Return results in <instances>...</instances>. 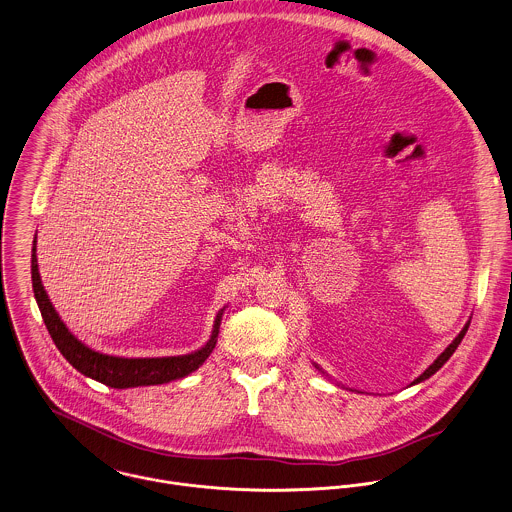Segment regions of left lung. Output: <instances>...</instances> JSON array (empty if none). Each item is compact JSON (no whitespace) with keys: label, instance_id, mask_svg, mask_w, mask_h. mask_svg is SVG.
Instances as JSON below:
<instances>
[{"label":"left lung","instance_id":"obj_1","mask_svg":"<svg viewBox=\"0 0 512 512\" xmlns=\"http://www.w3.org/2000/svg\"><path fill=\"white\" fill-rule=\"evenodd\" d=\"M469 324H471V320H469V322L463 326V330L457 334V338H455V340H453V342H451V344H449V346H447V348H445V350H443V352L437 356V360H435V362H433V364H431V366H429V368H427V370H425L421 376H417V378L411 382V386H415V384H419V382H423V380L431 378V376H433V374H435V372H437V370H439V368H441V366H443V364H445V362H447V360L453 356V352H455V350H457V346L461 344V340H463V336H465V332H467ZM314 368H318V366L314 364ZM318 370L322 372V368H318ZM322 374H324V372H322Z\"/></svg>","mask_w":512,"mask_h":512}]
</instances>
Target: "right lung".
Masks as SVG:
<instances>
[{
  "instance_id": "1",
  "label": "right lung",
  "mask_w": 512,
  "mask_h": 512,
  "mask_svg": "<svg viewBox=\"0 0 512 512\" xmlns=\"http://www.w3.org/2000/svg\"><path fill=\"white\" fill-rule=\"evenodd\" d=\"M35 243H37V235L31 249V281H33V293L41 310L43 322L55 346L59 348V352L67 358V362L73 368H77L87 378H93L104 386H110L116 390L138 388V386H158V384L186 378L188 374L196 372L207 360L211 350L215 348L223 308L215 316L211 338L207 340V344L192 354L166 356V358H120V356H110L89 348L67 328V324L61 320V316L51 305L39 277Z\"/></svg>"
}]
</instances>
